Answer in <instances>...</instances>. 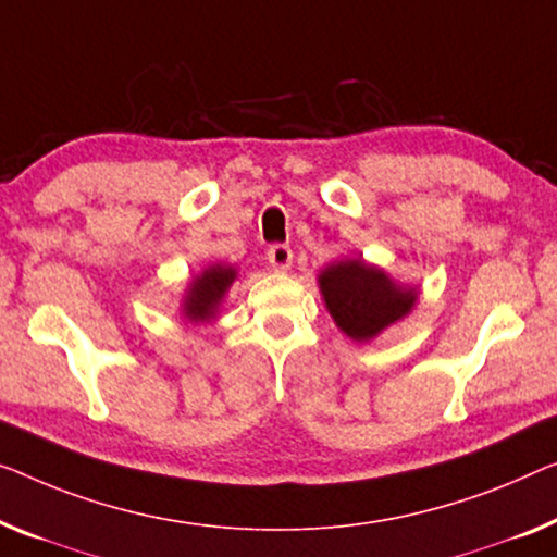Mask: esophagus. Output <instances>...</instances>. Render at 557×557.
I'll use <instances>...</instances> for the list:
<instances>
[{
    "instance_id": "34e87169",
    "label": "esophagus",
    "mask_w": 557,
    "mask_h": 557,
    "mask_svg": "<svg viewBox=\"0 0 557 557\" xmlns=\"http://www.w3.org/2000/svg\"><path fill=\"white\" fill-rule=\"evenodd\" d=\"M268 260L272 264V270L287 272L289 268H293V250H289L287 245H272L268 252Z\"/></svg>"
}]
</instances>
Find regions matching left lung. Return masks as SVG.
I'll list each match as a JSON object with an SVG mask.
<instances>
[{
    "mask_svg": "<svg viewBox=\"0 0 557 557\" xmlns=\"http://www.w3.org/2000/svg\"><path fill=\"white\" fill-rule=\"evenodd\" d=\"M318 287L330 318L355 343H370L414 310L420 287L403 285L360 257H343L320 270Z\"/></svg>",
    "mask_w": 557,
    "mask_h": 557,
    "instance_id": "1",
    "label": "left lung"
}]
</instances>
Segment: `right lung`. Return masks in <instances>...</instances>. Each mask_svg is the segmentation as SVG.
Returning <instances> with one entry per match:
<instances>
[{"mask_svg":"<svg viewBox=\"0 0 557 557\" xmlns=\"http://www.w3.org/2000/svg\"><path fill=\"white\" fill-rule=\"evenodd\" d=\"M237 280V268L227 262H212L202 272L193 275L182 293L180 314L193 325H207L218 320L225 295Z\"/></svg>","mask_w":557,"mask_h":557,"instance_id":"right-lung-1","label":"right lung"}]
</instances>
